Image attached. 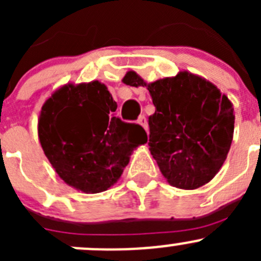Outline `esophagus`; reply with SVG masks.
Here are the masks:
<instances>
[{
	"label": "esophagus",
	"instance_id": "1",
	"mask_svg": "<svg viewBox=\"0 0 261 261\" xmlns=\"http://www.w3.org/2000/svg\"><path fill=\"white\" fill-rule=\"evenodd\" d=\"M138 123L140 126H143L144 128H145V130L147 131L149 130V126H147V121H146V118H145V116H140V117H139V120H138Z\"/></svg>",
	"mask_w": 261,
	"mask_h": 261
}]
</instances>
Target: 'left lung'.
<instances>
[{
    "mask_svg": "<svg viewBox=\"0 0 261 261\" xmlns=\"http://www.w3.org/2000/svg\"><path fill=\"white\" fill-rule=\"evenodd\" d=\"M122 82L149 91L156 109L149 117L150 152L168 183L197 189L212 180L233 138L235 115L228 97L188 70L151 83L128 70Z\"/></svg>",
    "mask_w": 261,
    "mask_h": 261,
    "instance_id": "8db88e82",
    "label": "left lung"
}]
</instances>
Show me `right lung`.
Wrapping results in <instances>:
<instances>
[{
  "instance_id": "add662e5",
  "label": "right lung",
  "mask_w": 261,
  "mask_h": 261,
  "mask_svg": "<svg viewBox=\"0 0 261 261\" xmlns=\"http://www.w3.org/2000/svg\"><path fill=\"white\" fill-rule=\"evenodd\" d=\"M117 103L98 81L67 83L44 102L38 136L60 179L87 194L107 191L120 179L145 130L115 116Z\"/></svg>"
}]
</instances>
